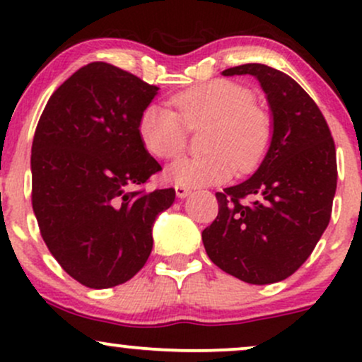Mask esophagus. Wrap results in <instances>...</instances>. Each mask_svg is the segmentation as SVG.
Returning <instances> with one entry per match:
<instances>
[{
	"label": "esophagus",
	"instance_id": "esophagus-1",
	"mask_svg": "<svg viewBox=\"0 0 362 362\" xmlns=\"http://www.w3.org/2000/svg\"><path fill=\"white\" fill-rule=\"evenodd\" d=\"M175 192H177V197H187V195L190 194V187L187 185H175Z\"/></svg>",
	"mask_w": 362,
	"mask_h": 362
}]
</instances>
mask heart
Listing matches in <instances>:
<instances>
[{"mask_svg": "<svg viewBox=\"0 0 362 362\" xmlns=\"http://www.w3.org/2000/svg\"><path fill=\"white\" fill-rule=\"evenodd\" d=\"M177 114L148 105L138 131L144 148L158 158H175L185 148V127L204 126V156L182 158L170 165L167 178L177 185H214L226 182L235 168L250 170L262 160L272 138L269 114L253 103L252 91L238 83L216 80L172 98Z\"/></svg>", "mask_w": 362, "mask_h": 362, "instance_id": "obj_1", "label": "heart"}]
</instances>
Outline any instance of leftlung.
Returning a JSON list of instances; mask_svg holds the SVG:
<instances>
[{"mask_svg": "<svg viewBox=\"0 0 362 362\" xmlns=\"http://www.w3.org/2000/svg\"><path fill=\"white\" fill-rule=\"evenodd\" d=\"M223 74L259 80L272 138L250 178L216 192L219 213L202 243L221 271L272 284L296 272L327 230L337 189L335 144L317 103L286 73L250 62Z\"/></svg>", "mask_w": 362, "mask_h": 362, "instance_id": "8db88e82", "label": "left lung"}]
</instances>
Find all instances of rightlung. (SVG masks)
Masks as SVG:
<instances>
[{
    "label": "right lung",
    "instance_id": "obj_1",
    "mask_svg": "<svg viewBox=\"0 0 362 362\" xmlns=\"http://www.w3.org/2000/svg\"><path fill=\"white\" fill-rule=\"evenodd\" d=\"M134 74L90 62L52 93L32 143V207L49 252L73 279L105 289L134 277L175 189H138L160 163L139 138L158 95Z\"/></svg>",
    "mask_w": 362,
    "mask_h": 362
}]
</instances>
